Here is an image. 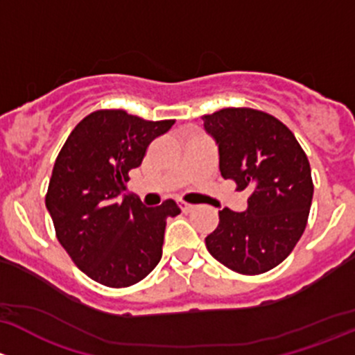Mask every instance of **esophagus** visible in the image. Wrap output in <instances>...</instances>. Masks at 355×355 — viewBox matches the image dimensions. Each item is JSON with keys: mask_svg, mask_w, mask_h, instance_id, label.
Returning a JSON list of instances; mask_svg holds the SVG:
<instances>
[{"mask_svg": "<svg viewBox=\"0 0 355 355\" xmlns=\"http://www.w3.org/2000/svg\"><path fill=\"white\" fill-rule=\"evenodd\" d=\"M179 208H181V211L182 214H189V211H193L195 210V207H193V205H188V203H179Z\"/></svg>", "mask_w": 355, "mask_h": 355, "instance_id": "1", "label": "esophagus"}]
</instances>
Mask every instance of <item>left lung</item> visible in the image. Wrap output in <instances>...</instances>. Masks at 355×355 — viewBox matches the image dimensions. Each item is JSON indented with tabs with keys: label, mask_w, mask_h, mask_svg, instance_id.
Wrapping results in <instances>:
<instances>
[{
	"label": "left lung",
	"mask_w": 355,
	"mask_h": 355,
	"mask_svg": "<svg viewBox=\"0 0 355 355\" xmlns=\"http://www.w3.org/2000/svg\"><path fill=\"white\" fill-rule=\"evenodd\" d=\"M218 147V169L250 193L248 208L218 211V225L205 237L208 253L243 275L282 263L308 224L313 200L309 160L284 123L263 111L227 107L203 116Z\"/></svg>",
	"instance_id": "obj_1"
}]
</instances>
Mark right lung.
Here are the masks:
<instances>
[{"label":"right lung","mask_w":355,"mask_h":355,"mask_svg":"<svg viewBox=\"0 0 355 355\" xmlns=\"http://www.w3.org/2000/svg\"><path fill=\"white\" fill-rule=\"evenodd\" d=\"M174 119L145 121L121 109H102L69 133L46 195L58 241L85 275L107 287L144 280L162 258L167 217L181 214L174 200L147 208L123 195L131 169Z\"/></svg>","instance_id":"1"}]
</instances>
